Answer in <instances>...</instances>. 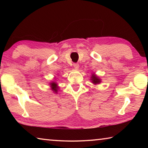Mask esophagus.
Returning a JSON list of instances; mask_svg holds the SVG:
<instances>
[{
	"mask_svg": "<svg viewBox=\"0 0 148 148\" xmlns=\"http://www.w3.org/2000/svg\"><path fill=\"white\" fill-rule=\"evenodd\" d=\"M73 66H74V68L75 69H78V68H79V64L78 63H74Z\"/></svg>",
	"mask_w": 148,
	"mask_h": 148,
	"instance_id": "34e87169",
	"label": "esophagus"
}]
</instances>
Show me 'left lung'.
Masks as SVG:
<instances>
[{"label":"left lung","instance_id":"1","mask_svg":"<svg viewBox=\"0 0 148 148\" xmlns=\"http://www.w3.org/2000/svg\"><path fill=\"white\" fill-rule=\"evenodd\" d=\"M91 79L92 80V83H93L94 84H100L101 83V79L100 78H99L98 77H97L96 75H95L94 74H92V76L91 77Z\"/></svg>","mask_w":148,"mask_h":148}]
</instances>
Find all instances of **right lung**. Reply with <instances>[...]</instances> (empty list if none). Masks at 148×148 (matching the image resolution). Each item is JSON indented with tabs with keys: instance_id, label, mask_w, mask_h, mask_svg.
I'll return each mask as SVG.
<instances>
[{
	"instance_id": "obj_1",
	"label": "right lung",
	"mask_w": 148,
	"mask_h": 148,
	"mask_svg": "<svg viewBox=\"0 0 148 148\" xmlns=\"http://www.w3.org/2000/svg\"><path fill=\"white\" fill-rule=\"evenodd\" d=\"M50 86L51 87V89L53 90V91L55 92H57V89H58V87H57V84L56 82H51V84H50Z\"/></svg>"
}]
</instances>
